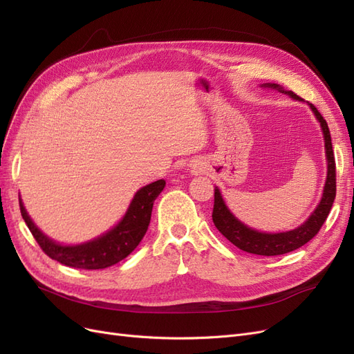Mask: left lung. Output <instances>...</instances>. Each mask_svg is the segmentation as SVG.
Listing matches in <instances>:
<instances>
[{"instance_id":"left-lung-1","label":"left lung","mask_w":354,"mask_h":354,"mask_svg":"<svg viewBox=\"0 0 354 354\" xmlns=\"http://www.w3.org/2000/svg\"><path fill=\"white\" fill-rule=\"evenodd\" d=\"M263 87L274 88L283 94H288L289 97H292L294 100L303 102V99L298 97L295 93L283 90L281 85L277 84H264ZM308 106L310 109L313 111L315 116L317 118V121L320 122V127H322L326 160H328V174H326V183L324 187L322 199H320L319 205L312 212V216L306 220V223H303L301 226H298L294 230L282 232V233H263L259 230H254L233 216L226 203H224L218 187L214 189L212 221L216 224V227L218 229V232L223 234V236L229 239L234 246H238V248L242 251L257 254V255H267V257L291 252L299 248V246L306 245L310 239H313L316 236L320 227L324 226V223L332 208V203H334L335 194H337V181H335L337 176H335V158H334V151H332L329 128L326 121L324 120V116L320 115V112L315 108V106L312 103H308Z\"/></svg>"}]
</instances>
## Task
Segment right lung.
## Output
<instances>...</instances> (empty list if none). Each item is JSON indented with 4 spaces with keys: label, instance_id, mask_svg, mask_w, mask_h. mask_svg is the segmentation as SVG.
Here are the masks:
<instances>
[{
    "label": "right lung",
    "instance_id": "obj_1",
    "mask_svg": "<svg viewBox=\"0 0 354 354\" xmlns=\"http://www.w3.org/2000/svg\"><path fill=\"white\" fill-rule=\"evenodd\" d=\"M164 187L165 180H158L142 187L134 195L125 216L115 227L99 238L80 245H60L50 239L30 220L22 199H19V205L32 236L50 259L68 267L99 270L120 263L137 248L151 223L153 202Z\"/></svg>",
    "mask_w": 354,
    "mask_h": 354
}]
</instances>
